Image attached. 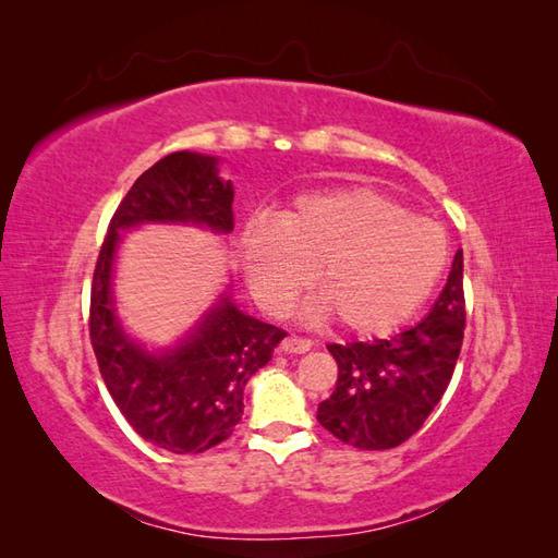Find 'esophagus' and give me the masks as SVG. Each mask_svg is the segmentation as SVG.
Here are the masks:
<instances>
[{"instance_id":"obj_1","label":"esophagus","mask_w":558,"mask_h":558,"mask_svg":"<svg viewBox=\"0 0 558 558\" xmlns=\"http://www.w3.org/2000/svg\"><path fill=\"white\" fill-rule=\"evenodd\" d=\"M314 342L306 340V338H300V336H288L286 340L280 342V350L282 352H290V354H304L312 350Z\"/></svg>"}]
</instances>
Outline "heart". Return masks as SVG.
Returning <instances> with one entry per match:
<instances>
[{
  "mask_svg": "<svg viewBox=\"0 0 558 558\" xmlns=\"http://www.w3.org/2000/svg\"><path fill=\"white\" fill-rule=\"evenodd\" d=\"M240 246L248 288L266 310H288L314 272L324 310L357 336L390 333L417 314L450 256L441 225L372 189L300 196L278 225L248 222Z\"/></svg>",
  "mask_w": 558,
  "mask_h": 558,
  "instance_id": "heart-1",
  "label": "heart"
}]
</instances>
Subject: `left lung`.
<instances>
[{
	"label": "left lung",
	"mask_w": 558,
	"mask_h": 558,
	"mask_svg": "<svg viewBox=\"0 0 558 558\" xmlns=\"http://www.w3.org/2000/svg\"><path fill=\"white\" fill-rule=\"evenodd\" d=\"M465 330L462 252L456 254L444 292L417 326L393 338L328 345L338 362L333 396L316 420L342 444L386 450L422 429L456 372Z\"/></svg>",
	"instance_id": "obj_1"
}]
</instances>
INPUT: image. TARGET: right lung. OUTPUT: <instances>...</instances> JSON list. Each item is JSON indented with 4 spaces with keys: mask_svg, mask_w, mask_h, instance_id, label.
Wrapping results in <instances>:
<instances>
[{
    "mask_svg": "<svg viewBox=\"0 0 558 558\" xmlns=\"http://www.w3.org/2000/svg\"><path fill=\"white\" fill-rule=\"evenodd\" d=\"M218 158L177 150L138 177L110 220L90 286V345L124 420L170 453H204L230 438L244 412V386L288 333L220 302L180 345L153 354L129 338L112 300L120 232L141 222H192L228 234L234 189Z\"/></svg>",
    "mask_w": 558,
    "mask_h": 558,
    "instance_id": "obj_1",
    "label": "right lung"
}]
</instances>
